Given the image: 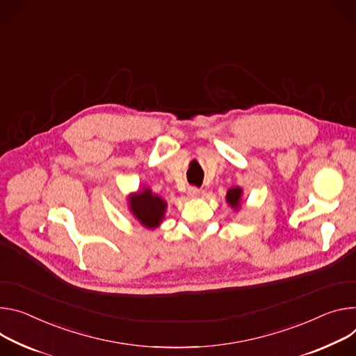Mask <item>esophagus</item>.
<instances>
[{"label":"esophagus","mask_w":356,"mask_h":356,"mask_svg":"<svg viewBox=\"0 0 356 356\" xmlns=\"http://www.w3.org/2000/svg\"><path fill=\"white\" fill-rule=\"evenodd\" d=\"M187 195H188V197H197L200 195V190L197 187H188Z\"/></svg>","instance_id":"34e87169"}]
</instances>
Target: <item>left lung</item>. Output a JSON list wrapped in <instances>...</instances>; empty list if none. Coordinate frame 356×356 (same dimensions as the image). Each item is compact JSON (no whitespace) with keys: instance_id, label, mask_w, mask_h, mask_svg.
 Here are the masks:
<instances>
[{"instance_id":"left-lung-1","label":"left lung","mask_w":356,"mask_h":356,"mask_svg":"<svg viewBox=\"0 0 356 356\" xmlns=\"http://www.w3.org/2000/svg\"><path fill=\"white\" fill-rule=\"evenodd\" d=\"M241 196H243V188L241 187H232L227 195H225V200H227V203L234 209H240V204H241Z\"/></svg>"}]
</instances>
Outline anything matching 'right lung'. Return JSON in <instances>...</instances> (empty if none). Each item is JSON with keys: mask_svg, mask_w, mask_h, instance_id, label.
<instances>
[{"mask_svg": "<svg viewBox=\"0 0 356 356\" xmlns=\"http://www.w3.org/2000/svg\"><path fill=\"white\" fill-rule=\"evenodd\" d=\"M166 207L168 203L157 195H153L149 187L129 196V209L146 229L159 227L161 220L165 218Z\"/></svg>", "mask_w": 356, "mask_h": 356, "instance_id": "1", "label": "right lung"}]
</instances>
